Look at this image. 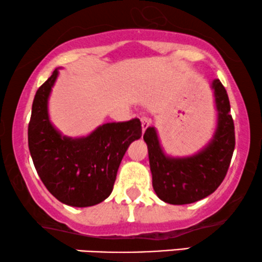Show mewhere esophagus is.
I'll list each match as a JSON object with an SVG mask.
<instances>
[{
    "mask_svg": "<svg viewBox=\"0 0 262 262\" xmlns=\"http://www.w3.org/2000/svg\"><path fill=\"white\" fill-rule=\"evenodd\" d=\"M141 121H142V131H143V134H144V131L147 130L149 126H150L151 121H150V119H148L147 117H142Z\"/></svg>",
    "mask_w": 262,
    "mask_h": 262,
    "instance_id": "1",
    "label": "esophagus"
}]
</instances>
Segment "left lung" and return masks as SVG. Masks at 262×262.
<instances>
[{
	"instance_id": "8db88e82",
	"label": "left lung",
	"mask_w": 262,
	"mask_h": 262,
	"mask_svg": "<svg viewBox=\"0 0 262 262\" xmlns=\"http://www.w3.org/2000/svg\"><path fill=\"white\" fill-rule=\"evenodd\" d=\"M212 89L218 112L213 138L199 152L185 158H171L162 150L155 127L143 135L148 145L152 188L158 198L171 205H188L207 198L222 184L235 150V125L230 101L219 79Z\"/></svg>"
}]
</instances>
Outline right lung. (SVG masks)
Segmentation results:
<instances>
[{"mask_svg": "<svg viewBox=\"0 0 262 262\" xmlns=\"http://www.w3.org/2000/svg\"><path fill=\"white\" fill-rule=\"evenodd\" d=\"M55 70L33 98L29 149L40 181L54 198L72 207H90L111 195L128 145L141 138L139 119L107 123L89 136H62L49 120L48 100Z\"/></svg>", "mask_w": 262, "mask_h": 262, "instance_id": "1", "label": "right lung"}]
</instances>
